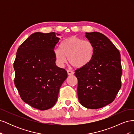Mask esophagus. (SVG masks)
I'll return each mask as SVG.
<instances>
[{
    "mask_svg": "<svg viewBox=\"0 0 134 134\" xmlns=\"http://www.w3.org/2000/svg\"><path fill=\"white\" fill-rule=\"evenodd\" d=\"M67 72H68V75H73L74 73V71H72V70H68Z\"/></svg>",
    "mask_w": 134,
    "mask_h": 134,
    "instance_id": "1",
    "label": "esophagus"
}]
</instances>
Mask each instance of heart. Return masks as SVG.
Instances as JSON below:
<instances>
[{
    "mask_svg": "<svg viewBox=\"0 0 134 134\" xmlns=\"http://www.w3.org/2000/svg\"><path fill=\"white\" fill-rule=\"evenodd\" d=\"M94 50V46L91 41L71 36L62 42L60 48H57L54 50V55L56 62L59 66H62L66 62L68 58L71 66L80 68L91 62Z\"/></svg>",
    "mask_w": 134,
    "mask_h": 134,
    "instance_id": "obj_1",
    "label": "heart"
}]
</instances>
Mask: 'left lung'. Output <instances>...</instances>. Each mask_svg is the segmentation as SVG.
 Returning a JSON list of instances; mask_svg holds the SVG:
<instances>
[{"label": "left lung", "mask_w": 134, "mask_h": 134, "mask_svg": "<svg viewBox=\"0 0 134 134\" xmlns=\"http://www.w3.org/2000/svg\"><path fill=\"white\" fill-rule=\"evenodd\" d=\"M94 46L91 62L76 69L78 99L83 106L98 109L112 103L121 87L119 51L106 36L97 32H86Z\"/></svg>", "instance_id": "left-lung-1"}]
</instances>
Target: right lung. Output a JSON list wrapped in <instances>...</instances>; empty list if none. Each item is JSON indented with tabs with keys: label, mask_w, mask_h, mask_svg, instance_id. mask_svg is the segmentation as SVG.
<instances>
[{
	"label": "right lung",
	"mask_w": 134,
	"mask_h": 134,
	"mask_svg": "<svg viewBox=\"0 0 134 134\" xmlns=\"http://www.w3.org/2000/svg\"><path fill=\"white\" fill-rule=\"evenodd\" d=\"M55 32L32 34L18 47L13 64L14 84L25 103L43 111L58 99L67 71L55 64L54 48L59 41Z\"/></svg>",
	"instance_id": "add662e5"
}]
</instances>
